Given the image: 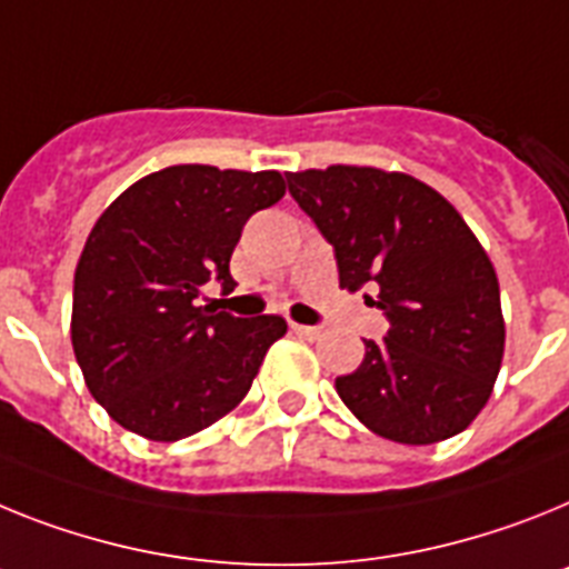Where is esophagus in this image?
<instances>
[{
	"label": "esophagus",
	"mask_w": 569,
	"mask_h": 569,
	"mask_svg": "<svg viewBox=\"0 0 569 569\" xmlns=\"http://www.w3.org/2000/svg\"><path fill=\"white\" fill-rule=\"evenodd\" d=\"M291 332H295V335H300V338H306V340H315V338H320V329H318V326L291 323Z\"/></svg>",
	"instance_id": "1"
}]
</instances>
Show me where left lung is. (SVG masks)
<instances>
[{"instance_id":"1","label":"left lung","mask_w":569,"mask_h":569,"mask_svg":"<svg viewBox=\"0 0 569 569\" xmlns=\"http://www.w3.org/2000/svg\"><path fill=\"white\" fill-rule=\"evenodd\" d=\"M289 194L332 243L340 289L372 286L389 320L363 340L340 401L380 438L438 443L490 401L503 358L496 269L463 217L427 182L369 166L286 174Z\"/></svg>"}]
</instances>
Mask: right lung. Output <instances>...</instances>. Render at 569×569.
Returning <instances> with one entry per match:
<instances>
[{"mask_svg":"<svg viewBox=\"0 0 569 569\" xmlns=\"http://www.w3.org/2000/svg\"><path fill=\"white\" fill-rule=\"evenodd\" d=\"M286 194L278 171L168 166L102 211L73 274L71 343L93 401L148 441H180L243 401L280 315L197 306L220 280L246 220Z\"/></svg>","mask_w":569,"mask_h":569,"instance_id":"right-lung-1","label":"right lung"}]
</instances>
